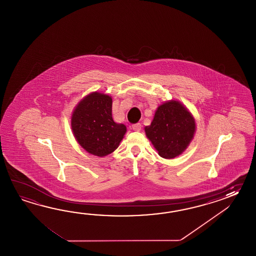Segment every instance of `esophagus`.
I'll return each mask as SVG.
<instances>
[{
  "label": "esophagus",
  "instance_id": "34e87169",
  "mask_svg": "<svg viewBox=\"0 0 256 256\" xmlns=\"http://www.w3.org/2000/svg\"><path fill=\"white\" fill-rule=\"evenodd\" d=\"M132 130H136V132H140L142 129L141 124H134V126H132Z\"/></svg>",
  "mask_w": 256,
  "mask_h": 256
}]
</instances>
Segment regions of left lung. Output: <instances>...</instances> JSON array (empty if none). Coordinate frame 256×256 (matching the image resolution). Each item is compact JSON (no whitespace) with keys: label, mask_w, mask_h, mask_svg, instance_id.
Here are the masks:
<instances>
[{"label":"left lung","mask_w":256,"mask_h":256,"mask_svg":"<svg viewBox=\"0 0 256 256\" xmlns=\"http://www.w3.org/2000/svg\"><path fill=\"white\" fill-rule=\"evenodd\" d=\"M147 138L161 158L172 159L185 151L196 132V120L178 100L160 104L150 126L144 127Z\"/></svg>","instance_id":"1"}]
</instances>
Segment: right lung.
I'll list each match as a JSON object with an SVG mask.
<instances>
[{
  "mask_svg": "<svg viewBox=\"0 0 256 256\" xmlns=\"http://www.w3.org/2000/svg\"><path fill=\"white\" fill-rule=\"evenodd\" d=\"M112 98L105 93L88 94L71 115V129L80 146L88 154L104 158L116 150L126 126L112 119Z\"/></svg>",
  "mask_w": 256,
  "mask_h": 256,
  "instance_id": "1",
  "label": "right lung"
}]
</instances>
